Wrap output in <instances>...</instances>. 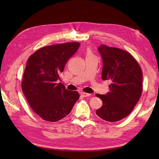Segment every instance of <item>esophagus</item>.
I'll return each instance as SVG.
<instances>
[{
  "instance_id": "obj_1",
  "label": "esophagus",
  "mask_w": 159,
  "mask_h": 159,
  "mask_svg": "<svg viewBox=\"0 0 159 159\" xmlns=\"http://www.w3.org/2000/svg\"><path fill=\"white\" fill-rule=\"evenodd\" d=\"M80 95H81V96H83V97H89V96H90L91 95V94H89V93H86V92H84V91H82V92H81L80 93Z\"/></svg>"
}]
</instances>
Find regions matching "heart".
<instances>
[{
    "label": "heart",
    "mask_w": 159,
    "mask_h": 159,
    "mask_svg": "<svg viewBox=\"0 0 159 159\" xmlns=\"http://www.w3.org/2000/svg\"><path fill=\"white\" fill-rule=\"evenodd\" d=\"M85 55H86V57L88 56H94L92 51H91L90 50V48H88L87 50H86V52H85Z\"/></svg>",
    "instance_id": "heart-1"
}]
</instances>
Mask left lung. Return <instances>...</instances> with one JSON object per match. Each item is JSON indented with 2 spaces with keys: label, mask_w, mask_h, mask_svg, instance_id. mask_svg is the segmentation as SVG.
<instances>
[{
  "label": "left lung",
  "mask_w": 159,
  "mask_h": 159,
  "mask_svg": "<svg viewBox=\"0 0 159 159\" xmlns=\"http://www.w3.org/2000/svg\"><path fill=\"white\" fill-rule=\"evenodd\" d=\"M103 80H110L109 92L96 94L103 102L96 114L105 121H118L133 110L143 91V72L134 57L125 50L101 45Z\"/></svg>",
  "instance_id": "left-lung-1"
}]
</instances>
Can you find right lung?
I'll return each mask as SVG.
<instances>
[{
  "label": "right lung",
  "mask_w": 159,
  "mask_h": 159,
  "mask_svg": "<svg viewBox=\"0 0 159 159\" xmlns=\"http://www.w3.org/2000/svg\"><path fill=\"white\" fill-rule=\"evenodd\" d=\"M80 46L79 42H67L44 46L28 59L22 89L32 110L45 121L64 118L80 98L78 91L57 84L67 61Z\"/></svg>",
  "instance_id": "obj_1"
}]
</instances>
